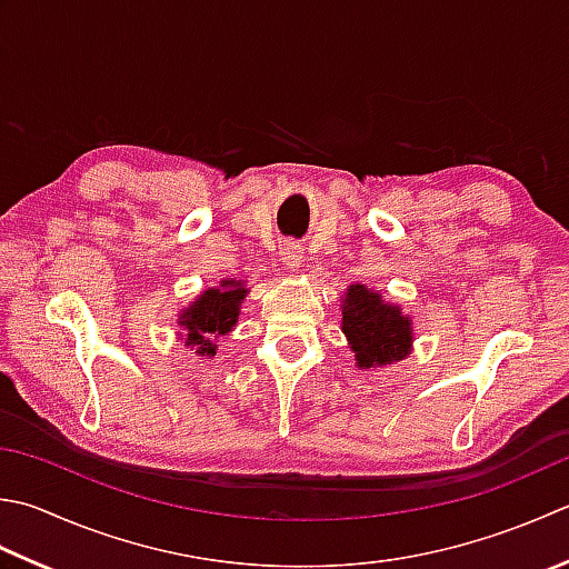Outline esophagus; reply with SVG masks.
Listing matches in <instances>:
<instances>
[{
  "label": "esophagus",
  "instance_id": "esophagus-1",
  "mask_svg": "<svg viewBox=\"0 0 569 569\" xmlns=\"http://www.w3.org/2000/svg\"><path fill=\"white\" fill-rule=\"evenodd\" d=\"M281 259L291 271H298L300 263H303V249L298 247V243H286L281 249Z\"/></svg>",
  "mask_w": 569,
  "mask_h": 569
}]
</instances>
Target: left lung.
Instances as JSON below:
<instances>
[{"instance_id": "8db88e82", "label": "left lung", "mask_w": 569, "mask_h": 569, "mask_svg": "<svg viewBox=\"0 0 569 569\" xmlns=\"http://www.w3.org/2000/svg\"><path fill=\"white\" fill-rule=\"evenodd\" d=\"M342 332L362 370L405 360L415 340L402 308L385 303L380 293L367 291L362 283L350 286L342 298Z\"/></svg>"}]
</instances>
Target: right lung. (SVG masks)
Returning a JSON list of instances; mask_svg holds the SVG:
<instances>
[{
  "label": "right lung",
  "instance_id": "1",
  "mask_svg": "<svg viewBox=\"0 0 569 569\" xmlns=\"http://www.w3.org/2000/svg\"><path fill=\"white\" fill-rule=\"evenodd\" d=\"M247 288L241 281H221L217 288H207L202 296L180 313V326L184 330V345L194 348L202 358H214L217 355V338L227 336L233 330L239 320V310Z\"/></svg>",
  "mask_w": 569,
  "mask_h": 569
}]
</instances>
